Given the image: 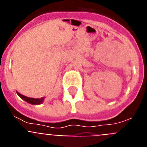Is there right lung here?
<instances>
[{"label":"right lung","mask_w":147,"mask_h":147,"mask_svg":"<svg viewBox=\"0 0 147 147\" xmlns=\"http://www.w3.org/2000/svg\"><path fill=\"white\" fill-rule=\"evenodd\" d=\"M17 93H18V95L20 97V98H23V100H25L26 102H27L28 103L32 104V105H40V104H42V102H43L44 97H42V98H29V97L25 96L20 94V93H18V92H17Z\"/></svg>","instance_id":"right-lung-1"}]
</instances>
